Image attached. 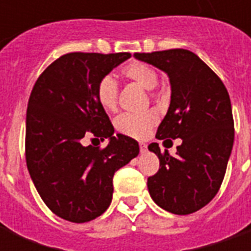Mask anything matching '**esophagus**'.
<instances>
[{
	"label": "esophagus",
	"instance_id": "34e87169",
	"mask_svg": "<svg viewBox=\"0 0 251 251\" xmlns=\"http://www.w3.org/2000/svg\"><path fill=\"white\" fill-rule=\"evenodd\" d=\"M147 151H148L147 144H140V152H141V153H147Z\"/></svg>",
	"mask_w": 251,
	"mask_h": 251
}]
</instances>
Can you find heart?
<instances>
[{"label":"heart","instance_id":"1","mask_svg":"<svg viewBox=\"0 0 251 251\" xmlns=\"http://www.w3.org/2000/svg\"><path fill=\"white\" fill-rule=\"evenodd\" d=\"M122 75L129 80L134 82L147 91H152L158 83L157 71L149 64L141 62H131L124 67ZM97 98L99 104L107 111H113L117 107L118 99V86L113 76L106 75L99 80L97 86ZM157 122V117L152 113L145 114H124L115 122L118 131L125 136L133 138H144L148 136L154 124Z\"/></svg>","mask_w":251,"mask_h":251}]
</instances>
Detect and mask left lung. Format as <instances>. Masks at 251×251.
<instances>
[{"mask_svg":"<svg viewBox=\"0 0 251 251\" xmlns=\"http://www.w3.org/2000/svg\"><path fill=\"white\" fill-rule=\"evenodd\" d=\"M134 57L169 77L171 103L156 138H181L175 156L161 153L157 142L148 147L160 160L158 172L148 179L149 194L163 210L188 215L214 199L226 174L234 144L230 97L215 72L188 50Z\"/></svg>","mask_w":251,"mask_h":251,"instance_id":"left-lung-1","label":"left lung"}]
</instances>
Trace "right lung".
<instances>
[{
    "label": "right lung",
    "mask_w": 251,
    "mask_h": 251,
    "mask_svg": "<svg viewBox=\"0 0 251 251\" xmlns=\"http://www.w3.org/2000/svg\"><path fill=\"white\" fill-rule=\"evenodd\" d=\"M131 55H63L41 74L26 109L25 156L30 179L47 207L66 221L90 222L113 199L115 171L138 156L136 140L114 136L97 98L99 80ZM87 136L109 140L104 150L84 145Z\"/></svg>",
    "instance_id": "right-lung-1"
}]
</instances>
